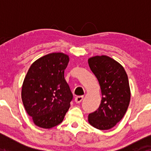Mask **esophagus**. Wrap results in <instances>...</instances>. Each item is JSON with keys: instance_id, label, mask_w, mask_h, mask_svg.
I'll list each match as a JSON object with an SVG mask.
<instances>
[{"instance_id": "obj_1", "label": "esophagus", "mask_w": 151, "mask_h": 151, "mask_svg": "<svg viewBox=\"0 0 151 151\" xmlns=\"http://www.w3.org/2000/svg\"><path fill=\"white\" fill-rule=\"evenodd\" d=\"M83 98H84V96H78L74 99V101H75L77 104H79L83 100Z\"/></svg>"}]
</instances>
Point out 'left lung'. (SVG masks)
<instances>
[{"label":"left lung","instance_id":"1","mask_svg":"<svg viewBox=\"0 0 151 151\" xmlns=\"http://www.w3.org/2000/svg\"><path fill=\"white\" fill-rule=\"evenodd\" d=\"M88 63L102 95L99 107L89 114L88 121L97 129H110L122 119L129 107L131 91L127 74L119 62L105 55L92 57Z\"/></svg>","mask_w":151,"mask_h":151}]
</instances>
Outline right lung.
<instances>
[{
    "label": "right lung",
    "mask_w": 151,
    "mask_h": 151,
    "mask_svg": "<svg viewBox=\"0 0 151 151\" xmlns=\"http://www.w3.org/2000/svg\"><path fill=\"white\" fill-rule=\"evenodd\" d=\"M69 56L45 55L32 64L22 86V101L36 126L51 129L62 122L73 98L65 79Z\"/></svg>",
    "instance_id": "1"
}]
</instances>
